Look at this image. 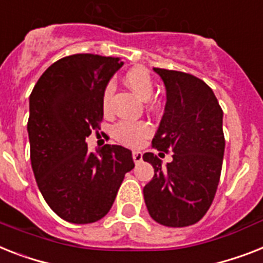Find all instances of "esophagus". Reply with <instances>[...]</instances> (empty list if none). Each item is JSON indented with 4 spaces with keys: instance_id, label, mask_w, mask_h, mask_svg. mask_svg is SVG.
<instances>
[{
    "instance_id": "1",
    "label": "esophagus",
    "mask_w": 263,
    "mask_h": 263,
    "mask_svg": "<svg viewBox=\"0 0 263 263\" xmlns=\"http://www.w3.org/2000/svg\"><path fill=\"white\" fill-rule=\"evenodd\" d=\"M132 158H134V162L138 165V163H140L143 161V154L140 151H134L132 153Z\"/></svg>"
}]
</instances>
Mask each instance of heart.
<instances>
[{"label":"heart","instance_id":"heart-1","mask_svg":"<svg viewBox=\"0 0 263 263\" xmlns=\"http://www.w3.org/2000/svg\"><path fill=\"white\" fill-rule=\"evenodd\" d=\"M124 82L135 95L143 100L150 98L154 91V80L150 71L144 67H134L128 70L124 76ZM113 93H115V85L112 82L106 83L104 93H102V108L108 112L110 108ZM150 125L144 121H119L113 128L115 138L125 146L136 147L150 135Z\"/></svg>","mask_w":263,"mask_h":263}]
</instances>
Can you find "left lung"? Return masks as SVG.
<instances>
[{"label":"left lung","mask_w":263,"mask_h":263,"mask_svg":"<svg viewBox=\"0 0 263 263\" xmlns=\"http://www.w3.org/2000/svg\"><path fill=\"white\" fill-rule=\"evenodd\" d=\"M154 71L165 83L167 101L153 147L173 153V161L162 166L153 153L143 155L155 173L143 189L144 202L157 223L187 227L201 220L216 194L226 147L223 110L212 89L197 77Z\"/></svg>","instance_id":"left-lung-1"}]
</instances>
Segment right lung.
<instances>
[{
	"label": "right lung",
	"mask_w": 263,
	"mask_h": 263,
	"mask_svg": "<svg viewBox=\"0 0 263 263\" xmlns=\"http://www.w3.org/2000/svg\"><path fill=\"white\" fill-rule=\"evenodd\" d=\"M123 63L93 54L62 58L43 72L29 96L32 170L47 204L69 223L105 216L125 173L135 166L125 147L105 144L90 153L85 142L100 129L102 93Z\"/></svg>",
	"instance_id": "add662e5"
}]
</instances>
